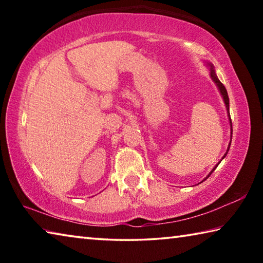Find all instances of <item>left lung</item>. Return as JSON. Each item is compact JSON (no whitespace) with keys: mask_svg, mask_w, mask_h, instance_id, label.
Returning a JSON list of instances; mask_svg holds the SVG:
<instances>
[{"mask_svg":"<svg viewBox=\"0 0 263 263\" xmlns=\"http://www.w3.org/2000/svg\"><path fill=\"white\" fill-rule=\"evenodd\" d=\"M206 66H208L209 68H210V77H211V79H212V81L216 83L218 90H219L220 95H221V97H222V100H224V103H225V106H226V111H228V116H229V119H230V125H231V141H232V122H231V117H230V100H229L228 91H226V88L224 87V84H222V83L219 81V79H218L217 74H216V70H215V67H213V65L210 64V62H206ZM230 146H231V142L229 144L228 151H226V153L224 154V157L221 158V160L226 157V154H228L229 149H230ZM221 160H220V161H221ZM220 161H219V162H220ZM219 162H218V164H219ZM218 164H217V166H218ZM217 166L212 169L211 173H212L213 171H215V169L217 168ZM211 173H210V174H209V175H211ZM209 175H208V176H209Z\"/></svg>","mask_w":263,"mask_h":263,"instance_id":"left-lung-1","label":"left lung"}]
</instances>
